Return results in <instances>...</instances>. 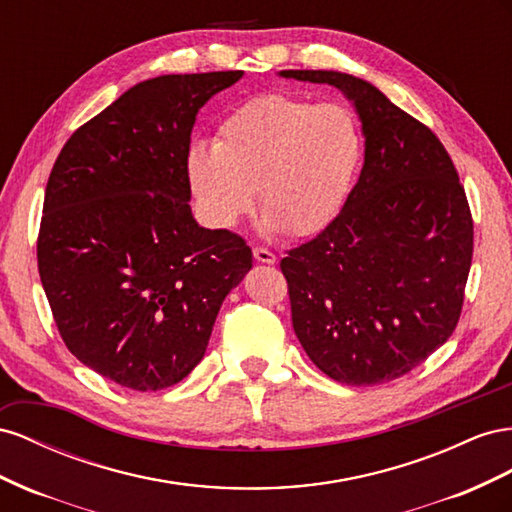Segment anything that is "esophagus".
I'll return each mask as SVG.
<instances>
[{
    "label": "esophagus",
    "mask_w": 512,
    "mask_h": 512,
    "mask_svg": "<svg viewBox=\"0 0 512 512\" xmlns=\"http://www.w3.org/2000/svg\"><path fill=\"white\" fill-rule=\"evenodd\" d=\"M253 255L257 261H261V264H274L276 261V255L272 251H268V248L264 246H255L253 248Z\"/></svg>",
    "instance_id": "1"
}]
</instances>
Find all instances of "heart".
I'll return each mask as SVG.
<instances>
[{"label":"heart","instance_id":"obj_1","mask_svg":"<svg viewBox=\"0 0 512 512\" xmlns=\"http://www.w3.org/2000/svg\"><path fill=\"white\" fill-rule=\"evenodd\" d=\"M362 156L356 115L341 102L264 94L233 109L216 143L195 141L186 175L201 218L231 229L253 210L268 231L313 236L339 214Z\"/></svg>","mask_w":512,"mask_h":512}]
</instances>
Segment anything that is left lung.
Instances as JSON below:
<instances>
[{
	"instance_id": "8db88e82",
	"label": "left lung",
	"mask_w": 512,
	"mask_h": 512,
	"mask_svg": "<svg viewBox=\"0 0 512 512\" xmlns=\"http://www.w3.org/2000/svg\"><path fill=\"white\" fill-rule=\"evenodd\" d=\"M281 77L339 87L364 133V165L343 210L281 259L296 337L341 384L392 382L459 324L474 251L470 203L442 141L375 85L334 70Z\"/></svg>"
}]
</instances>
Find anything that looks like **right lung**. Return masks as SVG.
<instances>
[{
  "label": "right lung",
  "mask_w": 512,
  "mask_h": 512,
  "mask_svg": "<svg viewBox=\"0 0 512 512\" xmlns=\"http://www.w3.org/2000/svg\"><path fill=\"white\" fill-rule=\"evenodd\" d=\"M242 70L137 83L79 126L51 169L38 272L72 356L139 392L178 384L206 354L253 253L193 218L186 154L199 109Z\"/></svg>",
  "instance_id": "right-lung-1"
}]
</instances>
